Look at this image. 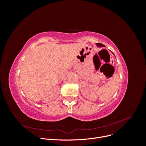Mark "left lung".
<instances>
[{"mask_svg": "<svg viewBox=\"0 0 146 146\" xmlns=\"http://www.w3.org/2000/svg\"><path fill=\"white\" fill-rule=\"evenodd\" d=\"M96 45H97V46H98L99 47H105L104 44H101V43H96ZM113 55H114V54H113Z\"/></svg>", "mask_w": 146, "mask_h": 146, "instance_id": "obj_1", "label": "left lung"}]
</instances>
